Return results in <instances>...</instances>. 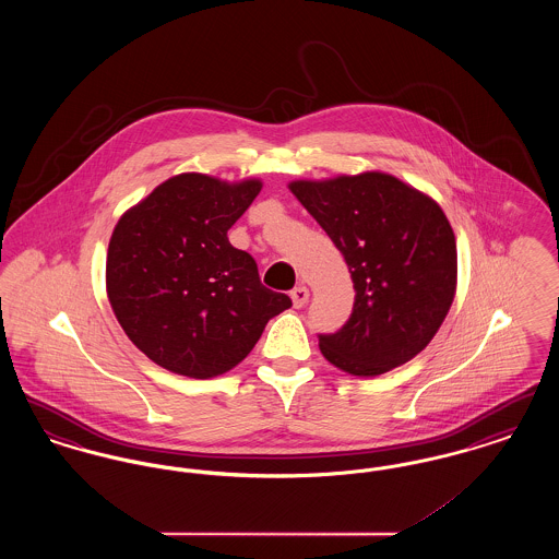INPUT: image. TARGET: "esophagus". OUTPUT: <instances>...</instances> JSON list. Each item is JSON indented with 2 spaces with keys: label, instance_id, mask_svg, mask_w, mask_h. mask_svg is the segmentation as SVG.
I'll return each instance as SVG.
<instances>
[{
  "label": "esophagus",
  "instance_id": "esophagus-1",
  "mask_svg": "<svg viewBox=\"0 0 559 559\" xmlns=\"http://www.w3.org/2000/svg\"><path fill=\"white\" fill-rule=\"evenodd\" d=\"M308 297H310L308 287L297 285V287L292 292L293 306H295V308H304V306H306V301H308Z\"/></svg>",
  "mask_w": 559,
  "mask_h": 559
}]
</instances>
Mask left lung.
Listing matches in <instances>:
<instances>
[{"instance_id":"obj_1","label":"left lung","mask_w":559,"mask_h":559,"mask_svg":"<svg viewBox=\"0 0 559 559\" xmlns=\"http://www.w3.org/2000/svg\"><path fill=\"white\" fill-rule=\"evenodd\" d=\"M289 188L342 251L356 292L346 324L319 335L322 356L358 377L415 358L456 289V242L440 205L381 171Z\"/></svg>"}]
</instances>
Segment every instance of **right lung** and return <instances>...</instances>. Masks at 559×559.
I'll return each mask as SVG.
<instances>
[{"mask_svg": "<svg viewBox=\"0 0 559 559\" xmlns=\"http://www.w3.org/2000/svg\"><path fill=\"white\" fill-rule=\"evenodd\" d=\"M260 180L180 174L121 215L108 242L107 293L133 346L167 371L210 379L253 349L267 320L292 308L262 285L228 230Z\"/></svg>", "mask_w": 559, "mask_h": 559, "instance_id": "obj_1", "label": "right lung"}]
</instances>
